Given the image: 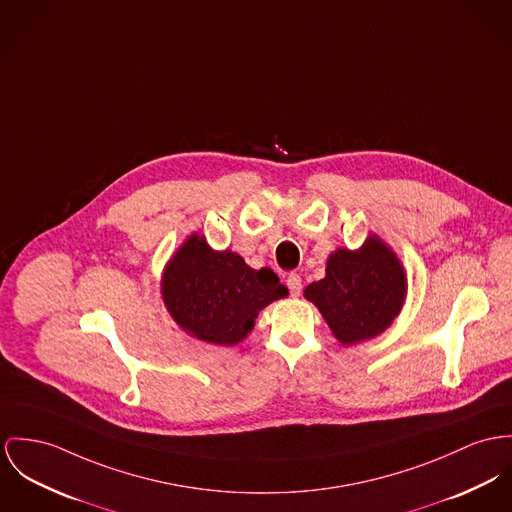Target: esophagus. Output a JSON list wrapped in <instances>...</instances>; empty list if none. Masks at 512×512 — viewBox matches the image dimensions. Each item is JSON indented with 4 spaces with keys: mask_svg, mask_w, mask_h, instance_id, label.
<instances>
[{
    "mask_svg": "<svg viewBox=\"0 0 512 512\" xmlns=\"http://www.w3.org/2000/svg\"><path fill=\"white\" fill-rule=\"evenodd\" d=\"M286 286H288L292 296H300V292H302V278L292 273V275H288V278H286Z\"/></svg>",
    "mask_w": 512,
    "mask_h": 512,
    "instance_id": "34e87169",
    "label": "esophagus"
}]
</instances>
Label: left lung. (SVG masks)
Returning <instances> with one entry per match:
<instances>
[{
	"instance_id": "left-lung-1",
	"label": "left lung",
	"mask_w": 512,
	"mask_h": 512,
	"mask_svg": "<svg viewBox=\"0 0 512 512\" xmlns=\"http://www.w3.org/2000/svg\"><path fill=\"white\" fill-rule=\"evenodd\" d=\"M407 292L405 269L394 251L370 236L356 251L329 255L325 278L312 282L304 296L314 302L341 345H354L386 331Z\"/></svg>"
}]
</instances>
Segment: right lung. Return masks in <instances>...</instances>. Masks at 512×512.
<instances>
[{
	"instance_id": "add662e5",
	"label": "right lung",
	"mask_w": 512,
	"mask_h": 512,
	"mask_svg": "<svg viewBox=\"0 0 512 512\" xmlns=\"http://www.w3.org/2000/svg\"><path fill=\"white\" fill-rule=\"evenodd\" d=\"M167 312L200 341L234 347L251 333L263 308L288 294L271 269L255 271L234 251H214L193 234L161 278Z\"/></svg>"
}]
</instances>
